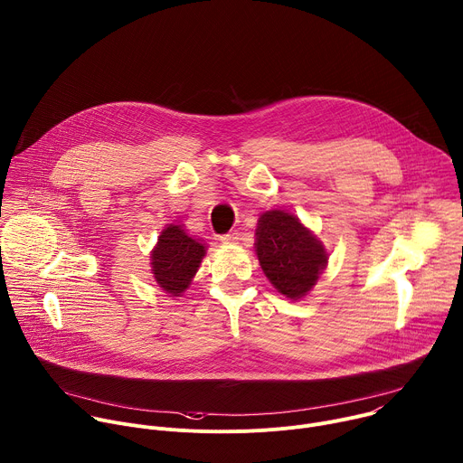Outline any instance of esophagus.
Returning a JSON list of instances; mask_svg holds the SVG:
<instances>
[{
  "label": "esophagus",
  "mask_w": 463,
  "mask_h": 463,
  "mask_svg": "<svg viewBox=\"0 0 463 463\" xmlns=\"http://www.w3.org/2000/svg\"><path fill=\"white\" fill-rule=\"evenodd\" d=\"M220 240H222L223 245H234V243H238V240H240V232H238V231H232V232H229V234H223Z\"/></svg>",
  "instance_id": "esophagus-1"
}]
</instances>
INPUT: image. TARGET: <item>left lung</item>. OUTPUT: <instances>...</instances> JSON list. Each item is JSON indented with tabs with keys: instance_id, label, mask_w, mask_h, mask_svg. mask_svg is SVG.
Instances as JSON below:
<instances>
[{
	"instance_id": "1",
	"label": "left lung",
	"mask_w": 463,
	"mask_h": 463,
	"mask_svg": "<svg viewBox=\"0 0 463 463\" xmlns=\"http://www.w3.org/2000/svg\"><path fill=\"white\" fill-rule=\"evenodd\" d=\"M254 236L263 275L286 298H304L327 266L324 243L295 214L282 209L260 214Z\"/></svg>"
}]
</instances>
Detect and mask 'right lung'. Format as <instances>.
<instances>
[{"label":"right lung","instance_id":"right-lung-1","mask_svg":"<svg viewBox=\"0 0 463 463\" xmlns=\"http://www.w3.org/2000/svg\"><path fill=\"white\" fill-rule=\"evenodd\" d=\"M207 243L190 236L183 225L168 223L150 252V268L156 284L168 297H181L200 269Z\"/></svg>","mask_w":463,"mask_h":463}]
</instances>
